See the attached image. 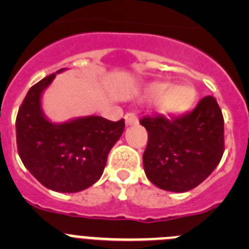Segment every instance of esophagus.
Wrapping results in <instances>:
<instances>
[{
	"label": "esophagus",
	"instance_id": "1",
	"mask_svg": "<svg viewBox=\"0 0 249 249\" xmlns=\"http://www.w3.org/2000/svg\"><path fill=\"white\" fill-rule=\"evenodd\" d=\"M124 121H126V126H133V124H137L138 120L133 113H127L124 116Z\"/></svg>",
	"mask_w": 249,
	"mask_h": 249
}]
</instances>
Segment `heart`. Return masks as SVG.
<instances>
[{"label":"heart","mask_w":249,"mask_h":249,"mask_svg":"<svg viewBox=\"0 0 249 249\" xmlns=\"http://www.w3.org/2000/svg\"><path fill=\"white\" fill-rule=\"evenodd\" d=\"M143 97L148 101L157 100V111L166 117L186 113L197 100V91L187 85L175 86L168 82L152 83L146 87Z\"/></svg>","instance_id":"obj_1"}]
</instances>
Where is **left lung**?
I'll use <instances>...</instances> for the list:
<instances>
[{
  "label": "left lung",
  "instance_id": "left-lung-1",
  "mask_svg": "<svg viewBox=\"0 0 249 249\" xmlns=\"http://www.w3.org/2000/svg\"><path fill=\"white\" fill-rule=\"evenodd\" d=\"M141 124L148 132L144 173L160 190L187 192L218 166L224 148V122L212 96L202 98L183 117H144Z\"/></svg>",
  "mask_w": 249,
  "mask_h": 249
}]
</instances>
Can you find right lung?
<instances>
[{"label": "right lung", "instance_id": "1", "mask_svg": "<svg viewBox=\"0 0 249 249\" xmlns=\"http://www.w3.org/2000/svg\"><path fill=\"white\" fill-rule=\"evenodd\" d=\"M63 71L66 68L56 73ZM56 73L26 94L16 118L17 148L26 168L46 188L76 193L100 179L109 151L122 136L124 121L112 122L94 114L62 123L48 120L42 96Z\"/></svg>", "mask_w": 249, "mask_h": 249}]
</instances>
